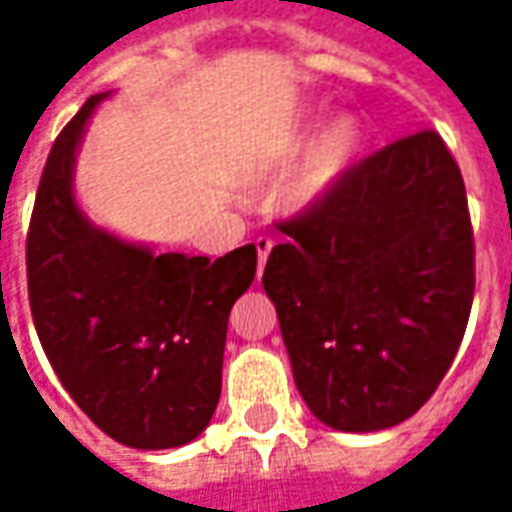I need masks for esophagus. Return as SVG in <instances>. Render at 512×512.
<instances>
[{"label":"esophagus","instance_id":"obj_1","mask_svg":"<svg viewBox=\"0 0 512 512\" xmlns=\"http://www.w3.org/2000/svg\"><path fill=\"white\" fill-rule=\"evenodd\" d=\"M273 250V239L270 236H256V253H259V273L267 262V253Z\"/></svg>","mask_w":512,"mask_h":512}]
</instances>
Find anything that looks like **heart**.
Wrapping results in <instances>:
<instances>
[{"label": "heart", "instance_id": "heart-1", "mask_svg": "<svg viewBox=\"0 0 512 512\" xmlns=\"http://www.w3.org/2000/svg\"><path fill=\"white\" fill-rule=\"evenodd\" d=\"M359 150H362V128L353 119H339L336 125H330L316 139V145L307 150L305 162L290 185V202L310 205L322 199L342 179V173L350 168Z\"/></svg>", "mask_w": 512, "mask_h": 512}]
</instances>
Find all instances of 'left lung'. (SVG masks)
I'll list each match as a JSON object with an SVG mask.
<instances>
[{"label":"left lung","instance_id":"obj_1","mask_svg":"<svg viewBox=\"0 0 512 512\" xmlns=\"http://www.w3.org/2000/svg\"><path fill=\"white\" fill-rule=\"evenodd\" d=\"M276 227L265 285L293 379L344 433L410 419L470 319L476 245L462 170L436 130L390 142Z\"/></svg>","mask_w":512,"mask_h":512}]
</instances>
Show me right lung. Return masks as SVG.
Instances as JSON below:
<instances>
[{
    "label": "right lung",
    "mask_w": 512,
    "mask_h": 512,
    "mask_svg": "<svg viewBox=\"0 0 512 512\" xmlns=\"http://www.w3.org/2000/svg\"><path fill=\"white\" fill-rule=\"evenodd\" d=\"M90 96L56 136L28 227V299L70 399L110 439L165 450L193 442L222 393L227 316L256 276V247L210 262L153 253L93 227L73 202Z\"/></svg>",
    "instance_id": "add662e5"
}]
</instances>
